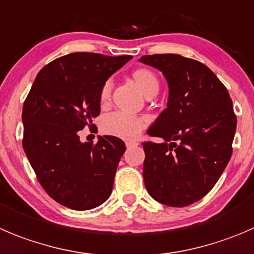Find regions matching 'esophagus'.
Masks as SVG:
<instances>
[{
  "instance_id": "1",
  "label": "esophagus",
  "mask_w": 254,
  "mask_h": 254,
  "mask_svg": "<svg viewBox=\"0 0 254 254\" xmlns=\"http://www.w3.org/2000/svg\"><path fill=\"white\" fill-rule=\"evenodd\" d=\"M125 145H127V149H130V147L137 146V145H139V142H136V141H127V142H125Z\"/></svg>"
}]
</instances>
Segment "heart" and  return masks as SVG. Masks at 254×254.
<instances>
[{"instance_id":"1","label":"heart","mask_w":254,"mask_h":254,"mask_svg":"<svg viewBox=\"0 0 254 254\" xmlns=\"http://www.w3.org/2000/svg\"><path fill=\"white\" fill-rule=\"evenodd\" d=\"M132 78L139 85L145 95L156 94L159 90L160 83L156 74L146 68H139L132 73ZM113 82L107 79L103 83L99 92V99L102 103H107L112 93ZM147 125V119L145 117L131 114L127 112H113L105 115L102 119V130L108 135L120 137L125 140H132L139 136L140 132Z\"/></svg>"}]
</instances>
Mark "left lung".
<instances>
[{"instance_id":"1","label":"left lung","mask_w":254,"mask_h":254,"mask_svg":"<svg viewBox=\"0 0 254 254\" xmlns=\"http://www.w3.org/2000/svg\"><path fill=\"white\" fill-rule=\"evenodd\" d=\"M169 84L167 108L142 142L147 192L171 207H185L210 192L232 155L237 118L228 90L201 62L180 54L142 56Z\"/></svg>"}]
</instances>
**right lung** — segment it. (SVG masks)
I'll list each match as a JSON object with an SVG mask.
<instances>
[{
	"instance_id": "right-lung-1",
	"label": "right lung",
	"mask_w": 254,
	"mask_h": 254,
	"mask_svg": "<svg viewBox=\"0 0 254 254\" xmlns=\"http://www.w3.org/2000/svg\"><path fill=\"white\" fill-rule=\"evenodd\" d=\"M131 58L89 52L57 58L39 70L24 100L23 150L44 191L65 207L90 210L112 193L124 141L104 135L82 142L78 131L94 127L103 83Z\"/></svg>"
}]
</instances>
